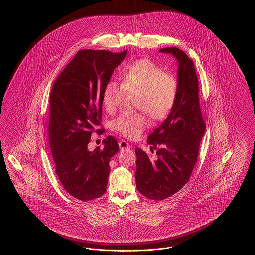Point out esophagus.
<instances>
[{"mask_svg":"<svg viewBox=\"0 0 255 255\" xmlns=\"http://www.w3.org/2000/svg\"><path fill=\"white\" fill-rule=\"evenodd\" d=\"M119 146H120V148L123 150V149H130L131 148V146L129 145V143L128 142H126V141H124V140H121L120 142H119Z\"/></svg>","mask_w":255,"mask_h":255,"instance_id":"esophagus-1","label":"esophagus"}]
</instances>
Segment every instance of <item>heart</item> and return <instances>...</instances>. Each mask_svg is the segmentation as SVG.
<instances>
[{
    "mask_svg": "<svg viewBox=\"0 0 255 255\" xmlns=\"http://www.w3.org/2000/svg\"><path fill=\"white\" fill-rule=\"evenodd\" d=\"M178 83L172 74L147 59L131 63L122 74V86L108 81L102 93V102L108 113L119 108L124 93H138L136 108L154 120L168 115L178 97ZM148 125L144 113H122L112 122L113 130L129 139L141 135Z\"/></svg>",
    "mask_w": 255,
    "mask_h": 255,
    "instance_id": "b5f03b06",
    "label": "heart"
}]
</instances>
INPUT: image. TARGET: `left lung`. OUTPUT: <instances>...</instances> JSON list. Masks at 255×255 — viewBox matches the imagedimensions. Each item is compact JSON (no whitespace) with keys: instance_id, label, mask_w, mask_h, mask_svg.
Here are the masks:
<instances>
[{"instance_id":"8db88e82","label":"left lung","mask_w":255,"mask_h":255,"mask_svg":"<svg viewBox=\"0 0 255 255\" xmlns=\"http://www.w3.org/2000/svg\"><path fill=\"white\" fill-rule=\"evenodd\" d=\"M159 52L171 54L177 60L178 91L168 116L147 137L150 148L157 149V160L135 148L136 188L152 200L169 197L188 182L206 130L193 61L178 47L162 48Z\"/></svg>"}]
</instances>
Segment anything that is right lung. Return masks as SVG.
<instances>
[{
  "label": "right lung",
  "instance_id": "1",
  "mask_svg": "<svg viewBox=\"0 0 255 255\" xmlns=\"http://www.w3.org/2000/svg\"><path fill=\"white\" fill-rule=\"evenodd\" d=\"M127 50H79L53 84L49 99L48 135L55 171L63 188L78 200L106 193L110 159L119 151L108 136L93 151L88 144L102 118V93ZM97 130V133H102Z\"/></svg>",
  "mask_w": 255,
  "mask_h": 255
}]
</instances>
